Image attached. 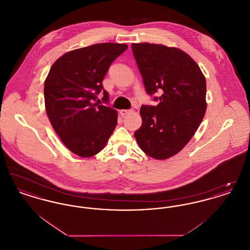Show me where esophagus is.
I'll use <instances>...</instances> for the list:
<instances>
[{"label": "esophagus", "instance_id": "1", "mask_svg": "<svg viewBox=\"0 0 250 250\" xmlns=\"http://www.w3.org/2000/svg\"><path fill=\"white\" fill-rule=\"evenodd\" d=\"M131 111H132L131 109H121V110H120V114H121L122 116H125V115L130 113Z\"/></svg>", "mask_w": 250, "mask_h": 250}]
</instances>
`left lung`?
<instances>
[{"label": "left lung", "instance_id": "1", "mask_svg": "<svg viewBox=\"0 0 250 250\" xmlns=\"http://www.w3.org/2000/svg\"><path fill=\"white\" fill-rule=\"evenodd\" d=\"M147 94L157 106H143L142 126L134 136L146 155L162 160L189 143L204 117L206 80L185 51L160 44H132Z\"/></svg>", "mask_w": 250, "mask_h": 250}]
</instances>
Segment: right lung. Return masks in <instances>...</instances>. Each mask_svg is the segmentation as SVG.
<instances>
[{"label": "right lung", "mask_w": 250, "mask_h": 250, "mask_svg": "<svg viewBox=\"0 0 250 250\" xmlns=\"http://www.w3.org/2000/svg\"><path fill=\"white\" fill-rule=\"evenodd\" d=\"M126 44L100 43L74 49L51 66L44 84L45 107L62 143L82 157L98 154L115 129L117 111L95 103L102 81ZM103 100L108 93L103 90Z\"/></svg>", "instance_id": "add662e5"}]
</instances>
